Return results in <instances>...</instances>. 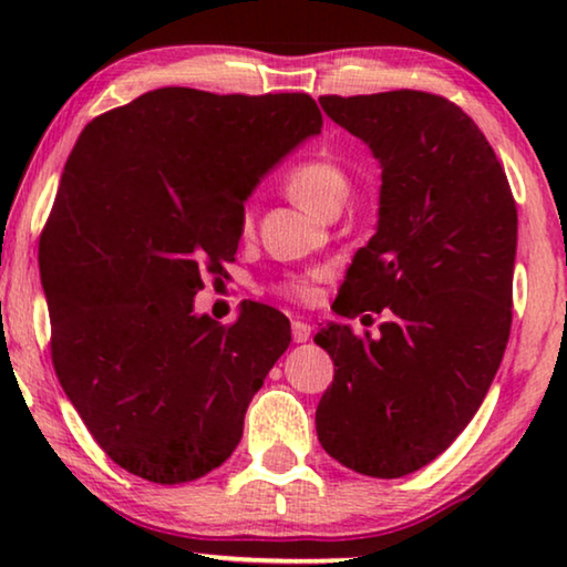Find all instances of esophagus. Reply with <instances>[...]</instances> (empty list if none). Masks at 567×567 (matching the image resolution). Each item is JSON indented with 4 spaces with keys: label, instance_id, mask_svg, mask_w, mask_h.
Instances as JSON below:
<instances>
[{
    "label": "esophagus",
    "instance_id": "34e87169",
    "mask_svg": "<svg viewBox=\"0 0 567 567\" xmlns=\"http://www.w3.org/2000/svg\"><path fill=\"white\" fill-rule=\"evenodd\" d=\"M291 338H293V343H307V340L312 338V328L297 317V320L291 322Z\"/></svg>",
    "mask_w": 567,
    "mask_h": 567
}]
</instances>
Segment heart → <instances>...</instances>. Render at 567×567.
<instances>
[{
    "mask_svg": "<svg viewBox=\"0 0 567 567\" xmlns=\"http://www.w3.org/2000/svg\"><path fill=\"white\" fill-rule=\"evenodd\" d=\"M286 190L305 212L322 214L330 204H338V200L346 198L348 175L338 162L328 157H312L299 162L286 175ZM245 229H250V214L245 216ZM315 278L317 276H293L281 284V291L291 299L309 301L315 299Z\"/></svg>",
    "mask_w": 567,
    "mask_h": 567,
    "instance_id": "heart-1",
    "label": "heart"
}]
</instances>
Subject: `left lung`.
<instances>
[{
	"mask_svg": "<svg viewBox=\"0 0 567 567\" xmlns=\"http://www.w3.org/2000/svg\"><path fill=\"white\" fill-rule=\"evenodd\" d=\"M320 105L382 167L377 235L353 255L336 312L386 322L379 338L340 322L315 336L338 367L317 439L348 470L392 480L446 452L491 390L511 332L516 200L483 131L446 97Z\"/></svg>",
	"mask_w": 567,
	"mask_h": 567,
	"instance_id": "1",
	"label": "left lung"
}]
</instances>
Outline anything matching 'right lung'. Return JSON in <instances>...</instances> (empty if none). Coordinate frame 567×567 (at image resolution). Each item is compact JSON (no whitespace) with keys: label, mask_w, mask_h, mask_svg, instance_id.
I'll return each mask as SVG.
<instances>
[{"label":"right lung","mask_w":567,"mask_h":567,"mask_svg":"<svg viewBox=\"0 0 567 567\" xmlns=\"http://www.w3.org/2000/svg\"><path fill=\"white\" fill-rule=\"evenodd\" d=\"M305 92L162 87L92 118L41 235L51 359L92 439L131 475L190 483L227 462L291 343L274 307L193 315L200 270L235 260L245 200L317 136Z\"/></svg>","instance_id":"obj_1"}]
</instances>
